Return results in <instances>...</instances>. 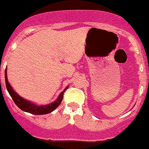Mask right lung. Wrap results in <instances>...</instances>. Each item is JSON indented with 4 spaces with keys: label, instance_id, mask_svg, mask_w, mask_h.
I'll return each instance as SVG.
<instances>
[{
    "label": "right lung",
    "instance_id": "right-lung-1",
    "mask_svg": "<svg viewBox=\"0 0 149 149\" xmlns=\"http://www.w3.org/2000/svg\"><path fill=\"white\" fill-rule=\"evenodd\" d=\"M5 83L6 87H7V91L9 92L10 95L16 104V105L18 107L24 112H27L29 113L34 114V115H43V114L49 113L55 110L56 108L60 105V104L62 101L63 99V94L66 90L68 88V86H67L65 89L62 91L59 94L57 99L55 100V101L52 102L50 104H46V105H38V104H34L33 102L29 101L27 100L24 99L23 97H20L19 94H17V92L13 89L10 84L8 80H7V69L5 71Z\"/></svg>",
    "mask_w": 149,
    "mask_h": 149
}]
</instances>
